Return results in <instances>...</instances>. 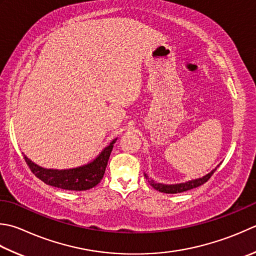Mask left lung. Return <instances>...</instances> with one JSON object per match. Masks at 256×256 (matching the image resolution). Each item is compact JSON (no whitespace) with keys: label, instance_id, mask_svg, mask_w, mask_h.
I'll return each mask as SVG.
<instances>
[{"label":"left lung","instance_id":"1","mask_svg":"<svg viewBox=\"0 0 256 256\" xmlns=\"http://www.w3.org/2000/svg\"><path fill=\"white\" fill-rule=\"evenodd\" d=\"M216 171V168H214L211 173H208L205 175V176L201 178H196V180H192V181L185 182V183H180V184H172V185H166V184H162V183H155L153 180H150L146 174H144L145 178L148 180V183L151 184V186L158 191L162 192V193H168V194H174V193H182L185 191H188V190H192L194 188H198L200 185L204 184L205 182H208L210 178L212 176L213 173Z\"/></svg>","mask_w":256,"mask_h":256}]
</instances>
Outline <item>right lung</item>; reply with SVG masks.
I'll return each mask as SVG.
<instances>
[{"label":"right lung","mask_w":256,"mask_h":256,"mask_svg":"<svg viewBox=\"0 0 256 256\" xmlns=\"http://www.w3.org/2000/svg\"><path fill=\"white\" fill-rule=\"evenodd\" d=\"M115 142H116V138L113 140L108 146L105 148L93 162L75 168H44L33 163L25 155L24 160L32 173L45 184L58 188L68 190V191H85V190L94 188L95 185L101 182Z\"/></svg>","instance_id":"1"}]
</instances>
